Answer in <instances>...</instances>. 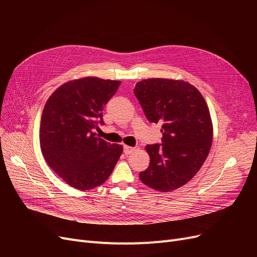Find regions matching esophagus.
<instances>
[{
  "label": "esophagus",
  "instance_id": "obj_1",
  "mask_svg": "<svg viewBox=\"0 0 257 257\" xmlns=\"http://www.w3.org/2000/svg\"><path fill=\"white\" fill-rule=\"evenodd\" d=\"M134 151H136V148L129 147V146H124V153H125L126 155H129V154L133 153Z\"/></svg>",
  "mask_w": 257,
  "mask_h": 257
}]
</instances>
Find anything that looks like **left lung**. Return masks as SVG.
Segmentation results:
<instances>
[{"label": "left lung", "mask_w": 257, "mask_h": 257, "mask_svg": "<svg viewBox=\"0 0 257 257\" xmlns=\"http://www.w3.org/2000/svg\"><path fill=\"white\" fill-rule=\"evenodd\" d=\"M134 94L150 123H161V144L147 145L149 168L144 184L170 192L190 181L209 153L212 123L203 96L181 80L153 78L137 83Z\"/></svg>", "instance_id": "8db88e82"}]
</instances>
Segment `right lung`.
<instances>
[{
  "instance_id": "obj_1",
  "label": "right lung",
  "mask_w": 257,
  "mask_h": 257,
  "mask_svg": "<svg viewBox=\"0 0 257 257\" xmlns=\"http://www.w3.org/2000/svg\"><path fill=\"white\" fill-rule=\"evenodd\" d=\"M120 81L86 77L69 81L48 99L40 121L42 153L58 176L77 190L104 183L112 173L123 147L98 138L102 110Z\"/></svg>"
}]
</instances>
